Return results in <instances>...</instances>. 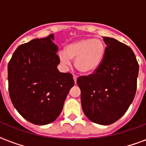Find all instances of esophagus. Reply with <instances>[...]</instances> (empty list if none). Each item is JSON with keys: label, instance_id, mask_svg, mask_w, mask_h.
Returning <instances> with one entry per match:
<instances>
[{"label": "esophagus", "instance_id": "obj_1", "mask_svg": "<svg viewBox=\"0 0 146 146\" xmlns=\"http://www.w3.org/2000/svg\"><path fill=\"white\" fill-rule=\"evenodd\" d=\"M73 78H74V83H76V81H77V76L75 74H73Z\"/></svg>", "mask_w": 146, "mask_h": 146}]
</instances>
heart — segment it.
Here are the masks:
<instances>
[{"label":"heart","mask_w":146,"mask_h":146,"mask_svg":"<svg viewBox=\"0 0 146 146\" xmlns=\"http://www.w3.org/2000/svg\"><path fill=\"white\" fill-rule=\"evenodd\" d=\"M105 54V46L100 39L86 38L69 44L66 50L59 52V60L68 67L74 60V65L82 73H92L100 67Z\"/></svg>","instance_id":"heart-1"}]
</instances>
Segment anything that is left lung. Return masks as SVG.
Here are the masks:
<instances>
[{"instance_id":"1","label":"left lung","mask_w":146,"mask_h":146,"mask_svg":"<svg viewBox=\"0 0 146 146\" xmlns=\"http://www.w3.org/2000/svg\"><path fill=\"white\" fill-rule=\"evenodd\" d=\"M105 54L100 67L88 76H79L84 113L94 123L108 125L124 115L137 89L139 64L128 46L104 37Z\"/></svg>"}]
</instances>
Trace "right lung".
Segmentation results:
<instances>
[{
    "mask_svg": "<svg viewBox=\"0 0 146 146\" xmlns=\"http://www.w3.org/2000/svg\"><path fill=\"white\" fill-rule=\"evenodd\" d=\"M53 34L20 45L7 65L11 100L25 120L38 125L54 121L62 111L74 82L71 73H61Z\"/></svg>",
    "mask_w": 146,
    "mask_h": 146,
    "instance_id": "right-lung-1",
    "label": "right lung"
}]
</instances>
